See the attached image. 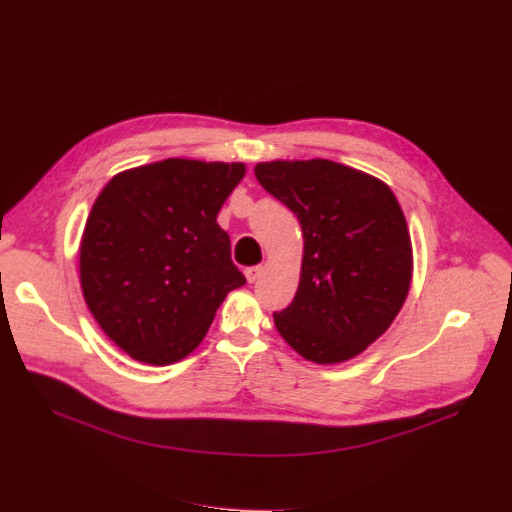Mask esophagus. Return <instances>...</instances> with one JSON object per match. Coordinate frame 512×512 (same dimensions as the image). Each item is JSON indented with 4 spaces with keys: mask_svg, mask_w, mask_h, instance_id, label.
I'll use <instances>...</instances> for the list:
<instances>
[{
    "mask_svg": "<svg viewBox=\"0 0 512 512\" xmlns=\"http://www.w3.org/2000/svg\"><path fill=\"white\" fill-rule=\"evenodd\" d=\"M261 274H263V267H261V265H253V267H247V269H245V276H247V282H249V284L257 282Z\"/></svg>",
    "mask_w": 512,
    "mask_h": 512,
    "instance_id": "34e87169",
    "label": "esophagus"
}]
</instances>
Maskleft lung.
I'll return each mask as SVG.
<instances>
[{
  "mask_svg": "<svg viewBox=\"0 0 512 512\" xmlns=\"http://www.w3.org/2000/svg\"><path fill=\"white\" fill-rule=\"evenodd\" d=\"M261 187L290 208L304 253L294 300L274 313L286 342L317 364L346 362L379 339L412 284V241L393 191L331 160L259 162Z\"/></svg>",
  "mask_w": 512,
  "mask_h": 512,
  "instance_id": "8db88e82",
  "label": "left lung"
}]
</instances>
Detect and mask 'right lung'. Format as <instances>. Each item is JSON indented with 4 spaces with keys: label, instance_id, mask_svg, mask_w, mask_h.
I'll list each match as a JSON object with an SVG mask.
<instances>
[{
    "label": "right lung",
    "instance_id": "right-lung-1",
    "mask_svg": "<svg viewBox=\"0 0 512 512\" xmlns=\"http://www.w3.org/2000/svg\"><path fill=\"white\" fill-rule=\"evenodd\" d=\"M243 162L168 158L115 175L80 245V284L100 329L133 360L166 366L206 337L245 276L216 218Z\"/></svg>",
    "mask_w": 512,
    "mask_h": 512
}]
</instances>
